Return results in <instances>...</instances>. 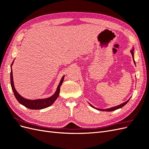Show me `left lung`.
Returning a JSON list of instances; mask_svg holds the SVG:
<instances>
[{"label": "left lung", "mask_w": 149, "mask_h": 149, "mask_svg": "<svg viewBox=\"0 0 149 149\" xmlns=\"http://www.w3.org/2000/svg\"><path fill=\"white\" fill-rule=\"evenodd\" d=\"M130 53H131V54H132V58H133V61H134V64H136V62H135V61H134V48L131 49V50H130ZM130 98H129V100H130ZM129 100H128L126 102H124V103H123V104H120V105H118V106L108 108V109H97V108H96L95 107H94L93 106H92V105L91 104H89V105L91 106V107H93V108H94V109H97V110H100V111H107V112H109V111H115V110H116V109H120V108H121V107H123L124 106H125V105L126 104H127V103L129 102Z\"/></svg>", "instance_id": "left-lung-1"}]
</instances>
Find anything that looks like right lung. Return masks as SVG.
<instances>
[{
  "instance_id": "obj_1",
  "label": "right lung",
  "mask_w": 149,
  "mask_h": 149,
  "mask_svg": "<svg viewBox=\"0 0 149 149\" xmlns=\"http://www.w3.org/2000/svg\"><path fill=\"white\" fill-rule=\"evenodd\" d=\"M13 61H14V60L13 61L12 63L10 66V68H11L10 83H11V87L12 89V91L13 92V94H14V96L16 98V100L19 101V102L22 105H23L25 107H27L30 109H44V108H47L52 105L53 102L56 100V99L58 97V96H59V94L60 91V86L63 83V81L65 76H63L62 77L59 84L58 86L56 92L54 93V94H53L52 96L47 98H45V99H38V100H28V99H26V98H24V97H22L20 94L18 93V92L16 91V89L15 88L14 84H13L12 70V66L13 63Z\"/></svg>"
}]
</instances>
